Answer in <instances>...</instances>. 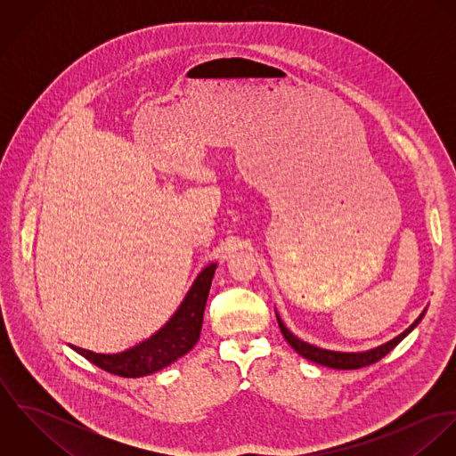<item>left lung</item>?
<instances>
[{
  "label": "left lung",
  "mask_w": 456,
  "mask_h": 456,
  "mask_svg": "<svg viewBox=\"0 0 456 456\" xmlns=\"http://www.w3.org/2000/svg\"><path fill=\"white\" fill-rule=\"evenodd\" d=\"M425 316V311L421 313V316L409 326L405 331H402L398 337H395L390 342L376 347V349H370V351H363V353H338V351H328V349H320L316 346H311L300 338H297L284 323L281 322V318L277 316V323L281 328V333L284 335V338L288 340V344L298 353L302 354L304 358L314 362V363H320V365H325L330 369H342V370H353V369H362V367H367V365H372L376 362H379L381 358H385L391 349L400 344L403 340V337H407L416 325L421 322V318Z\"/></svg>",
  "instance_id": "1"
}]
</instances>
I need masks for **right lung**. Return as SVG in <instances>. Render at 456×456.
Returning a JSON list of instances; mask_svg holds the SVG:
<instances>
[{
    "label": "right lung",
    "instance_id": "1",
    "mask_svg": "<svg viewBox=\"0 0 456 456\" xmlns=\"http://www.w3.org/2000/svg\"><path fill=\"white\" fill-rule=\"evenodd\" d=\"M214 272L216 263L205 266L172 320L151 338L128 351L118 354H98L77 346L71 347L96 367L121 378H142L168 367L191 351L200 338L203 311Z\"/></svg>",
    "mask_w": 456,
    "mask_h": 456
}]
</instances>
